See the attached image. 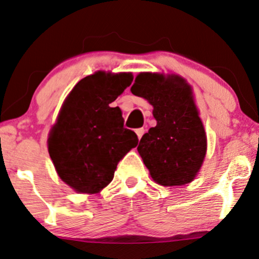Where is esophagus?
Masks as SVG:
<instances>
[{"label":"esophagus","mask_w":259,"mask_h":259,"mask_svg":"<svg viewBox=\"0 0 259 259\" xmlns=\"http://www.w3.org/2000/svg\"><path fill=\"white\" fill-rule=\"evenodd\" d=\"M135 133H136V135H138V138L140 140L142 138L143 134H145V129H143V127H139V129L135 130Z\"/></svg>","instance_id":"obj_1"}]
</instances>
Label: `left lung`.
<instances>
[{"mask_svg": "<svg viewBox=\"0 0 259 259\" xmlns=\"http://www.w3.org/2000/svg\"><path fill=\"white\" fill-rule=\"evenodd\" d=\"M134 95L153 106L157 125L140 140L138 151L149 175L160 186H182L198 175L207 140L192 87L177 74L141 72Z\"/></svg>", "mask_w": 259, "mask_h": 259, "instance_id": "left-lung-1", "label": "left lung"}]
</instances>
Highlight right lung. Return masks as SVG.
<instances>
[{
  "label": "right lung",
  "instance_id": "1",
  "mask_svg": "<svg viewBox=\"0 0 259 259\" xmlns=\"http://www.w3.org/2000/svg\"><path fill=\"white\" fill-rule=\"evenodd\" d=\"M133 82L129 72L98 71L71 90L48 138L58 175L73 191L94 194L110 185L117 164L139 143L124 127L119 107H111Z\"/></svg>",
  "mask_w": 259,
  "mask_h": 259
}]
</instances>
